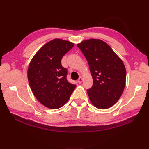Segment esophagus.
Here are the masks:
<instances>
[{
  "mask_svg": "<svg viewBox=\"0 0 149 149\" xmlns=\"http://www.w3.org/2000/svg\"><path fill=\"white\" fill-rule=\"evenodd\" d=\"M83 82V78L81 77L79 78V79H78V83H81Z\"/></svg>",
  "mask_w": 149,
  "mask_h": 149,
  "instance_id": "34e87169",
  "label": "esophagus"
}]
</instances>
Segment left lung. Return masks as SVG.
Here are the masks:
<instances>
[{
  "mask_svg": "<svg viewBox=\"0 0 149 149\" xmlns=\"http://www.w3.org/2000/svg\"><path fill=\"white\" fill-rule=\"evenodd\" d=\"M77 46L88 61L93 77V86L87 91L90 101L98 109H108L124 91L126 70L123 62L101 40H86Z\"/></svg>",
  "mask_w": 149,
  "mask_h": 149,
  "instance_id": "left-lung-1",
  "label": "left lung"
}]
</instances>
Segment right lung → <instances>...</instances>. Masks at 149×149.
<instances>
[{
  "instance_id": "obj_1",
  "label": "right lung",
  "mask_w": 149,
  "mask_h": 149,
  "mask_svg": "<svg viewBox=\"0 0 149 149\" xmlns=\"http://www.w3.org/2000/svg\"><path fill=\"white\" fill-rule=\"evenodd\" d=\"M74 45L66 40H52L40 48L29 64L27 77L31 91L49 109L65 104L76 88L67 81V70L61 63L63 56Z\"/></svg>"
}]
</instances>
